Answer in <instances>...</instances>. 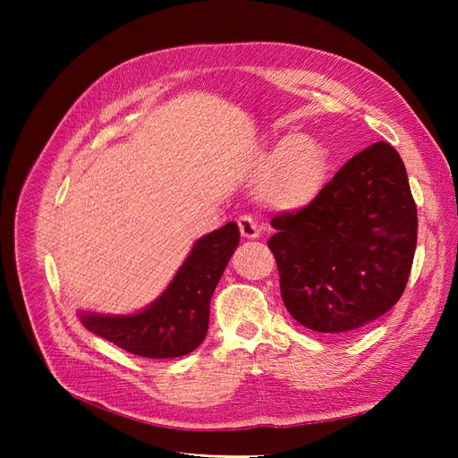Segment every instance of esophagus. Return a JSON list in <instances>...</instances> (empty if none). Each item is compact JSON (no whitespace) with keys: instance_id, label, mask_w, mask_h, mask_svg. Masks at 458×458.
Here are the masks:
<instances>
[{"instance_id":"obj_1","label":"esophagus","mask_w":458,"mask_h":458,"mask_svg":"<svg viewBox=\"0 0 458 458\" xmlns=\"http://www.w3.org/2000/svg\"><path fill=\"white\" fill-rule=\"evenodd\" d=\"M237 224H239L241 234L244 239H258L259 237V227L252 216H241L237 219Z\"/></svg>"}]
</instances>
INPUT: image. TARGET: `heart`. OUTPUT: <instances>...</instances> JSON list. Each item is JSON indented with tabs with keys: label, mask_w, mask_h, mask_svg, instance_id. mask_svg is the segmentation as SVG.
Returning a JSON list of instances; mask_svg holds the SVG:
<instances>
[{
	"label": "heart",
	"mask_w": 458,
	"mask_h": 458,
	"mask_svg": "<svg viewBox=\"0 0 458 458\" xmlns=\"http://www.w3.org/2000/svg\"><path fill=\"white\" fill-rule=\"evenodd\" d=\"M259 170L266 172L261 195L283 210L313 202L323 191L328 175L325 147L303 133L286 135L259 157Z\"/></svg>",
	"instance_id": "1"
}]
</instances>
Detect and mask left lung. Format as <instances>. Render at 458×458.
<instances>
[{
  "mask_svg": "<svg viewBox=\"0 0 458 458\" xmlns=\"http://www.w3.org/2000/svg\"><path fill=\"white\" fill-rule=\"evenodd\" d=\"M267 241L281 296L300 325L361 328L403 296L417 248L405 164L384 141L345 162L308 206L273 216Z\"/></svg>",
  "mask_w": 458,
  "mask_h": 458,
  "instance_id": "8db88e82",
  "label": "left lung"
}]
</instances>
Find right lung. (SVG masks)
<instances>
[{
  "label": "right lung",
  "mask_w": 458,
  "mask_h": 458,
  "mask_svg": "<svg viewBox=\"0 0 458 458\" xmlns=\"http://www.w3.org/2000/svg\"><path fill=\"white\" fill-rule=\"evenodd\" d=\"M234 221L206 234L192 248L164 294L135 315L81 313V323L118 348L148 359L182 357L197 350L210 321V298L239 246Z\"/></svg>",
  "instance_id": "right-lung-1"
}]
</instances>
